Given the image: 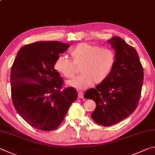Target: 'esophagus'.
Segmentation results:
<instances>
[{
    "label": "esophagus",
    "mask_w": 155,
    "mask_h": 155,
    "mask_svg": "<svg viewBox=\"0 0 155 155\" xmlns=\"http://www.w3.org/2000/svg\"><path fill=\"white\" fill-rule=\"evenodd\" d=\"M78 98L79 99L84 98V93H82V92H79V93H78Z\"/></svg>",
    "instance_id": "34e87169"
}]
</instances>
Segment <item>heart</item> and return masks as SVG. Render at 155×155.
<instances>
[{
	"mask_svg": "<svg viewBox=\"0 0 155 155\" xmlns=\"http://www.w3.org/2000/svg\"><path fill=\"white\" fill-rule=\"evenodd\" d=\"M72 62L67 57L59 56L54 64L57 72L67 78L75 75V68L81 66L82 75L68 82V84L79 90L90 87L94 83L104 82L110 75L116 63V54L112 50L99 45L82 43L71 51Z\"/></svg>",
	"mask_w": 155,
	"mask_h": 155,
	"instance_id": "heart-1",
	"label": "heart"
}]
</instances>
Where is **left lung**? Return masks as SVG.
Wrapping results in <instances>:
<instances>
[{
  "instance_id": "1",
  "label": "left lung",
  "mask_w": 155,
  "mask_h": 155,
  "mask_svg": "<svg viewBox=\"0 0 155 155\" xmlns=\"http://www.w3.org/2000/svg\"><path fill=\"white\" fill-rule=\"evenodd\" d=\"M107 42L115 50L114 67L104 82L84 94V98L96 103L93 120L105 127L119 123L134 112L143 80V67L135 48L119 37H113Z\"/></svg>"
}]
</instances>
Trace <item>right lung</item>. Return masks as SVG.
Returning a JSON list of instances; mask_svg holds the SVG:
<instances>
[{"instance_id": "1", "label": "right lung", "mask_w": 155, "mask_h": 155, "mask_svg": "<svg viewBox=\"0 0 155 155\" xmlns=\"http://www.w3.org/2000/svg\"><path fill=\"white\" fill-rule=\"evenodd\" d=\"M70 45L56 41H38L20 49L11 70V90L15 110L35 129L58 128L71 104L78 98L73 87L63 88L54 69L59 54Z\"/></svg>"}]
</instances>
